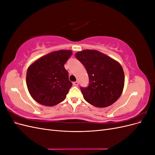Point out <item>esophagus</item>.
<instances>
[{"label": "esophagus", "mask_w": 155, "mask_h": 155, "mask_svg": "<svg viewBox=\"0 0 155 155\" xmlns=\"http://www.w3.org/2000/svg\"><path fill=\"white\" fill-rule=\"evenodd\" d=\"M73 85H74V86H78V85H79V82L78 81H75V82H74L73 83Z\"/></svg>", "instance_id": "34e87169"}]
</instances>
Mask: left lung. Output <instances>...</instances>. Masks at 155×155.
Returning <instances> with one entry per match:
<instances>
[{"instance_id": "obj_1", "label": "left lung", "mask_w": 155, "mask_h": 155, "mask_svg": "<svg viewBox=\"0 0 155 155\" xmlns=\"http://www.w3.org/2000/svg\"><path fill=\"white\" fill-rule=\"evenodd\" d=\"M75 56L84 65L88 75V87H80L85 100L100 108L113 104L124 87L125 76L121 64L97 50H85Z\"/></svg>"}]
</instances>
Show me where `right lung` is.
<instances>
[{
  "label": "right lung",
  "mask_w": 155,
  "mask_h": 155,
  "mask_svg": "<svg viewBox=\"0 0 155 155\" xmlns=\"http://www.w3.org/2000/svg\"><path fill=\"white\" fill-rule=\"evenodd\" d=\"M72 54L71 50L55 51L30 65L26 84L33 99L46 106L55 105L65 99L72 83L64 65Z\"/></svg>",
  "instance_id": "obj_1"
}]
</instances>
